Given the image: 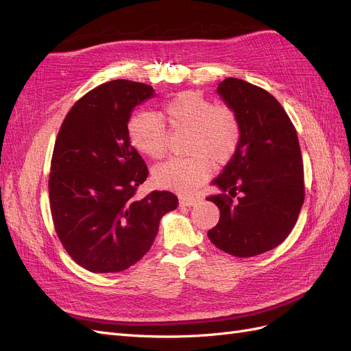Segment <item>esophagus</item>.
I'll list each match as a JSON object with an SVG mask.
<instances>
[{"label": "esophagus", "instance_id": "esophagus-1", "mask_svg": "<svg viewBox=\"0 0 351 351\" xmlns=\"http://www.w3.org/2000/svg\"><path fill=\"white\" fill-rule=\"evenodd\" d=\"M200 204V199L197 197H180V205L182 206H195Z\"/></svg>", "mask_w": 351, "mask_h": 351}]
</instances>
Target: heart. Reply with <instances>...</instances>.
Masks as SVG:
<instances>
[{
	"mask_svg": "<svg viewBox=\"0 0 351 351\" xmlns=\"http://www.w3.org/2000/svg\"><path fill=\"white\" fill-rule=\"evenodd\" d=\"M159 118L174 130H189V156L171 158L155 167L154 183L180 195L193 193L212 173L215 164H226L240 142V124L236 114L215 107L209 99L193 92L177 95L167 102ZM130 142L141 154L152 159L167 152V133L161 121L152 114L136 115L129 123Z\"/></svg>",
	"mask_w": 351,
	"mask_h": 351,
	"instance_id": "1",
	"label": "heart"
}]
</instances>
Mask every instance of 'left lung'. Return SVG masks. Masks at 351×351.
Returning a JSON list of instances; mask_svg holds the SVG:
<instances>
[{"label": "left lung", "instance_id": "8db88e82", "mask_svg": "<svg viewBox=\"0 0 351 351\" xmlns=\"http://www.w3.org/2000/svg\"><path fill=\"white\" fill-rule=\"evenodd\" d=\"M217 93L237 117L240 142L212 182L222 195L208 197L219 209V222L208 237L232 256H256L289 237L300 214L304 182L299 137L281 104L262 88L227 77Z\"/></svg>", "mask_w": 351, "mask_h": 351}]
</instances>
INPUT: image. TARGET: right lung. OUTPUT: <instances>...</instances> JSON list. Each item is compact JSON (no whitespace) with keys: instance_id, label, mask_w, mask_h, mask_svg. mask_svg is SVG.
I'll return each instance as SVG.
<instances>
[{"instance_id":"right-lung-1","label":"right lung","mask_w":351,"mask_h":351,"mask_svg":"<svg viewBox=\"0 0 351 351\" xmlns=\"http://www.w3.org/2000/svg\"><path fill=\"white\" fill-rule=\"evenodd\" d=\"M152 97L145 83H104L73 105L58 132L48 182L52 221L73 261L90 272H120L141 261L159 221L178 205L167 190L134 199L147 167L127 124Z\"/></svg>"}]
</instances>
